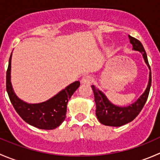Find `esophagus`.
I'll use <instances>...</instances> for the list:
<instances>
[{
  "mask_svg": "<svg viewBox=\"0 0 160 160\" xmlns=\"http://www.w3.org/2000/svg\"><path fill=\"white\" fill-rule=\"evenodd\" d=\"M92 80H93V78H92L91 76L86 75L82 78L81 83H83V84H89V83L92 82Z\"/></svg>",
  "mask_w": 160,
  "mask_h": 160,
  "instance_id": "34e87169",
  "label": "esophagus"
}]
</instances>
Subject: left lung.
Instances as JSON below:
<instances>
[{
  "label": "left lung",
  "mask_w": 160,
  "mask_h": 160,
  "mask_svg": "<svg viewBox=\"0 0 160 160\" xmlns=\"http://www.w3.org/2000/svg\"><path fill=\"white\" fill-rule=\"evenodd\" d=\"M128 37H129L130 42L132 44L133 49L141 52L145 59V62L149 66L150 69L147 55H146L142 44L137 38L132 37L131 35H128ZM151 83L152 76L151 71H150L149 83H148L147 88L144 93L138 98L136 102L128 107L124 108L118 107V106H114V104H111L107 99V98L104 96V94H103L102 92H101L93 85H92L91 88L93 90L94 101L96 103V115L99 122L103 125H108V126L118 127L133 121L143 108L146 101H147Z\"/></svg>",
  "instance_id": "8db88e82"
}]
</instances>
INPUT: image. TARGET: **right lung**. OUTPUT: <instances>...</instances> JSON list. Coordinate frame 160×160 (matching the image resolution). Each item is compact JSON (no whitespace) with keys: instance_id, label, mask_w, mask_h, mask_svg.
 Instances as JSON below:
<instances>
[{"instance_id":"1","label":"right lung","mask_w":160,"mask_h":160,"mask_svg":"<svg viewBox=\"0 0 160 160\" xmlns=\"http://www.w3.org/2000/svg\"><path fill=\"white\" fill-rule=\"evenodd\" d=\"M11 59L6 72V90L16 112L29 125L40 129L52 130L59 127L66 118L68 101L80 86L75 81L52 98L39 104H28L19 99L14 93L11 83Z\"/></svg>"}]
</instances>
